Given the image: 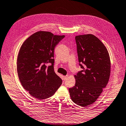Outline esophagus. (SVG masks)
Returning <instances> with one entry per match:
<instances>
[{
  "mask_svg": "<svg viewBox=\"0 0 126 126\" xmlns=\"http://www.w3.org/2000/svg\"><path fill=\"white\" fill-rule=\"evenodd\" d=\"M67 78H68V75H66V76H63V81H66Z\"/></svg>",
  "mask_w": 126,
  "mask_h": 126,
  "instance_id": "1",
  "label": "esophagus"
}]
</instances>
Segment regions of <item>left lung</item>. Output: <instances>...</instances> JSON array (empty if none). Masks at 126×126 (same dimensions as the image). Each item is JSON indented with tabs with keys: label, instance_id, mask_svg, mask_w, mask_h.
<instances>
[{
	"label": "left lung",
	"instance_id": "8db88e82",
	"mask_svg": "<svg viewBox=\"0 0 126 126\" xmlns=\"http://www.w3.org/2000/svg\"><path fill=\"white\" fill-rule=\"evenodd\" d=\"M79 65L75 86L69 89L74 103L82 107L94 103L108 83L111 62L105 46L92 34L75 36Z\"/></svg>",
	"mask_w": 126,
	"mask_h": 126
}]
</instances>
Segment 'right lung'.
I'll return each mask as SVG.
<instances>
[{"mask_svg":"<svg viewBox=\"0 0 126 126\" xmlns=\"http://www.w3.org/2000/svg\"><path fill=\"white\" fill-rule=\"evenodd\" d=\"M65 36L38 32L29 37L20 49L17 59L20 81L37 99L53 96L62 84V79L54 72L53 58L55 47Z\"/></svg>","mask_w":126,"mask_h":126,"instance_id":"1","label":"right lung"}]
</instances>
